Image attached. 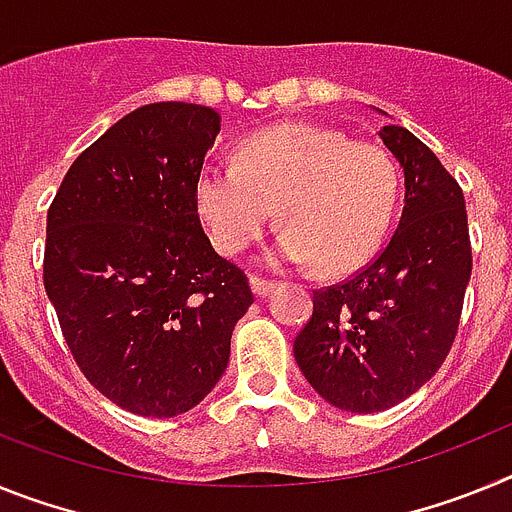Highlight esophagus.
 Returning <instances> with one entry per match:
<instances>
[{
  "mask_svg": "<svg viewBox=\"0 0 512 512\" xmlns=\"http://www.w3.org/2000/svg\"><path fill=\"white\" fill-rule=\"evenodd\" d=\"M251 289L256 297H264L277 289V282H271V279H264V277H251Z\"/></svg>",
  "mask_w": 512,
  "mask_h": 512,
  "instance_id": "obj_1",
  "label": "esophagus"
}]
</instances>
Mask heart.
Masks as SVG:
<instances>
[{"label": "heart", "instance_id": "obj_1", "mask_svg": "<svg viewBox=\"0 0 512 512\" xmlns=\"http://www.w3.org/2000/svg\"><path fill=\"white\" fill-rule=\"evenodd\" d=\"M397 194L400 171L382 146L307 122L253 133L235 164L202 166L194 182L197 212L217 251H246L279 207L277 259L315 261L323 274H346L372 259Z\"/></svg>", "mask_w": 512, "mask_h": 512}]
</instances>
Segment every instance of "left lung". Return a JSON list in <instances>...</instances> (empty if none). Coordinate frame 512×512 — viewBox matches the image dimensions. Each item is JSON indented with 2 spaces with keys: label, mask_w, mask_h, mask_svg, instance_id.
I'll use <instances>...</instances> for the list:
<instances>
[{
  "label": "left lung",
  "mask_w": 512,
  "mask_h": 512,
  "mask_svg": "<svg viewBox=\"0 0 512 512\" xmlns=\"http://www.w3.org/2000/svg\"><path fill=\"white\" fill-rule=\"evenodd\" d=\"M405 174L387 246L346 282L312 292L295 359L323 400L379 413L420 390L449 356L472 277L467 207L436 153L400 125L379 130Z\"/></svg>",
  "instance_id": "1"
}]
</instances>
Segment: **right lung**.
<instances>
[{"instance_id": "right-lung-1", "label": "right lung", "mask_w": 512, "mask_h": 512, "mask_svg": "<svg viewBox=\"0 0 512 512\" xmlns=\"http://www.w3.org/2000/svg\"><path fill=\"white\" fill-rule=\"evenodd\" d=\"M217 133L212 107H138L79 153L48 207L43 284L66 346L107 400L146 418L210 395L253 302L194 202Z\"/></svg>"}]
</instances>
